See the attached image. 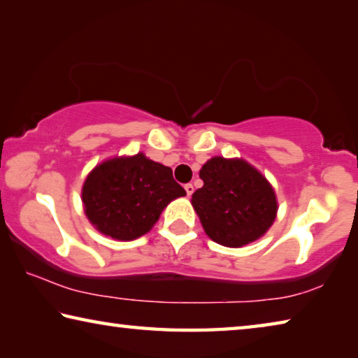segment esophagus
Listing matches in <instances>:
<instances>
[{"mask_svg": "<svg viewBox=\"0 0 358 358\" xmlns=\"http://www.w3.org/2000/svg\"><path fill=\"white\" fill-rule=\"evenodd\" d=\"M185 191H186V194H187V197H191V194L194 192V186H192L191 183L185 185Z\"/></svg>", "mask_w": 358, "mask_h": 358, "instance_id": "34e87169", "label": "esophagus"}]
</instances>
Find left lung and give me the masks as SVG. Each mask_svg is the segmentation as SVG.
<instances>
[{
	"label": "left lung",
	"instance_id": "left-lung-1",
	"mask_svg": "<svg viewBox=\"0 0 358 358\" xmlns=\"http://www.w3.org/2000/svg\"><path fill=\"white\" fill-rule=\"evenodd\" d=\"M203 186L191 203L208 237L227 248L259 240L276 220L273 186L256 167L240 157L215 156L202 166Z\"/></svg>",
	"mask_w": 358,
	"mask_h": 358
}]
</instances>
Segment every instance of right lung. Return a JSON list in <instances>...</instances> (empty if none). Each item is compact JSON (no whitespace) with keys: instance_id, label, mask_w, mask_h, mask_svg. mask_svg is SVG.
Masks as SVG:
<instances>
[{"instance_id":"add662e5","label":"right lung","mask_w":358,"mask_h":358,"mask_svg":"<svg viewBox=\"0 0 358 358\" xmlns=\"http://www.w3.org/2000/svg\"><path fill=\"white\" fill-rule=\"evenodd\" d=\"M186 196L172 169L143 153L96 166L82 186L83 211L102 235L131 241L150 232L169 203Z\"/></svg>"}]
</instances>
